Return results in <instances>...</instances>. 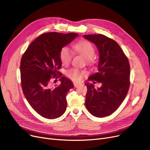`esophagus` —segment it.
<instances>
[{
  "label": "esophagus",
  "instance_id": "obj_1",
  "mask_svg": "<svg viewBox=\"0 0 150 150\" xmlns=\"http://www.w3.org/2000/svg\"><path fill=\"white\" fill-rule=\"evenodd\" d=\"M74 85L75 88H78L79 86H81L82 84L81 83H77V82H74Z\"/></svg>",
  "mask_w": 150,
  "mask_h": 150
}]
</instances>
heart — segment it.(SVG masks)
I'll return each instance as SVG.
<instances>
[{"label":"heart","instance_id":"b5f03b06","mask_svg":"<svg viewBox=\"0 0 150 150\" xmlns=\"http://www.w3.org/2000/svg\"><path fill=\"white\" fill-rule=\"evenodd\" d=\"M74 49L78 53L83 55L88 62L92 61V58L95 55L96 50L93 45L88 41L81 40L75 43L73 46ZM60 59L63 65H69L72 59V53L67 47H63L60 51ZM84 72L78 68H72L67 71V76L74 81L81 79Z\"/></svg>","mask_w":150,"mask_h":150}]
</instances>
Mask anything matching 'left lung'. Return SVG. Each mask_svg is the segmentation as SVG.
<instances>
[{
  "label": "left lung",
  "mask_w": 150,
  "mask_h": 150,
  "mask_svg": "<svg viewBox=\"0 0 150 150\" xmlns=\"http://www.w3.org/2000/svg\"><path fill=\"white\" fill-rule=\"evenodd\" d=\"M83 37L95 44L99 52L98 72L88 80L101 83L97 89L93 84H85L88 88L86 107L94 116L106 117L116 111L127 95L130 85L129 63L120 45L113 39L101 34Z\"/></svg>",
  "instance_id": "1"
}]
</instances>
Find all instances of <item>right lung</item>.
Here are the masks:
<instances>
[{
  "instance_id": "right-lung-1",
  "label": "right lung",
  "mask_w": 150,
  "mask_h": 150,
  "mask_svg": "<svg viewBox=\"0 0 150 150\" xmlns=\"http://www.w3.org/2000/svg\"><path fill=\"white\" fill-rule=\"evenodd\" d=\"M78 36L75 33H44L31 42L22 55L20 70L23 93L33 109L49 119L59 117L66 111V96L73 83L64 76L59 86L52 78L61 76L60 51Z\"/></svg>"
}]
</instances>
